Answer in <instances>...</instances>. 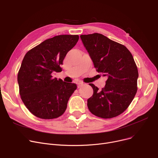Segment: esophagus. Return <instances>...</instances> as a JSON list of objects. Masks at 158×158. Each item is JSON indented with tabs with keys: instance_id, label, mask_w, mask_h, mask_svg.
Here are the masks:
<instances>
[{
	"instance_id": "esophagus-1",
	"label": "esophagus",
	"mask_w": 158,
	"mask_h": 158,
	"mask_svg": "<svg viewBox=\"0 0 158 158\" xmlns=\"http://www.w3.org/2000/svg\"><path fill=\"white\" fill-rule=\"evenodd\" d=\"M84 85H85L84 82H81V81H79V82H77V86H78L79 88H81V87H82V86H83Z\"/></svg>"
}]
</instances>
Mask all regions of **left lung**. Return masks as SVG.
I'll return each instance as SVG.
<instances>
[{
    "label": "left lung",
    "instance_id": "left-lung-1",
    "mask_svg": "<svg viewBox=\"0 0 158 158\" xmlns=\"http://www.w3.org/2000/svg\"><path fill=\"white\" fill-rule=\"evenodd\" d=\"M80 37L97 71L107 77L101 90L89 84L94 94L88 99V109L100 118L117 117L127 110L137 92L138 71L134 58L126 46L103 35Z\"/></svg>",
    "mask_w": 158,
    "mask_h": 158
}]
</instances>
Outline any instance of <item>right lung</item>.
<instances>
[{
	"label": "right lung",
	"instance_id": "obj_1",
	"mask_svg": "<svg viewBox=\"0 0 158 158\" xmlns=\"http://www.w3.org/2000/svg\"><path fill=\"white\" fill-rule=\"evenodd\" d=\"M79 38L78 35L56 36L25 55L18 73L19 94L24 105L36 117L53 119L64 113L77 85L57 80L52 73L62 71L60 66L64 57Z\"/></svg>",
	"mask_w": 158,
	"mask_h": 158
}]
</instances>
